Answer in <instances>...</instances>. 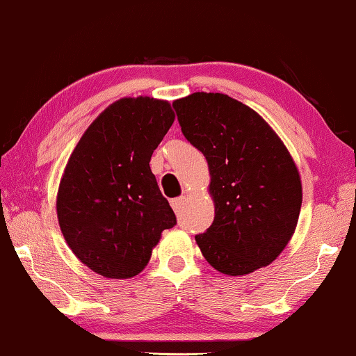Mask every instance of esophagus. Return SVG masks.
Segmentation results:
<instances>
[{
  "instance_id": "esophagus-1",
  "label": "esophagus",
  "mask_w": 356,
  "mask_h": 356,
  "mask_svg": "<svg viewBox=\"0 0 356 356\" xmlns=\"http://www.w3.org/2000/svg\"><path fill=\"white\" fill-rule=\"evenodd\" d=\"M186 202V197L181 195V197H177V199H172L170 204H172V209L175 210V213H178L179 210H181V207L184 205Z\"/></svg>"
}]
</instances>
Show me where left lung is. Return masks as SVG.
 Listing matches in <instances>:
<instances>
[{
  "label": "left lung",
  "mask_w": 356,
  "mask_h": 356,
  "mask_svg": "<svg viewBox=\"0 0 356 356\" xmlns=\"http://www.w3.org/2000/svg\"><path fill=\"white\" fill-rule=\"evenodd\" d=\"M173 108L211 175L215 220L195 235L204 258L234 277L270 264L291 238L302 204L285 145L258 113L229 95L195 92Z\"/></svg>",
  "instance_id": "1"
}]
</instances>
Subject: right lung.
<instances>
[{
	"instance_id": "add662e5",
	"label": "right lung",
	"mask_w": 356,
	"mask_h": 356,
	"mask_svg": "<svg viewBox=\"0 0 356 356\" xmlns=\"http://www.w3.org/2000/svg\"><path fill=\"white\" fill-rule=\"evenodd\" d=\"M173 121L168 102L122 98L90 124L70 157L58 224L73 253L103 277L140 273L163 229L177 224L149 167Z\"/></svg>"
}]
</instances>
